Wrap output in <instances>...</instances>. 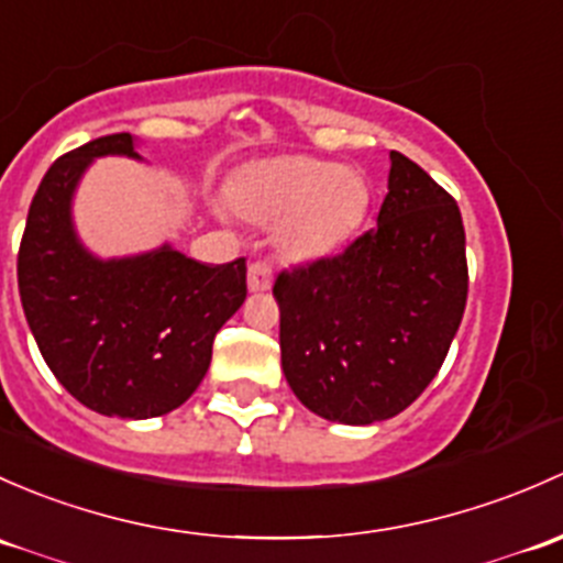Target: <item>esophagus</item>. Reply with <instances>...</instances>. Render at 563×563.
<instances>
[{"label":"esophagus","mask_w":563,"mask_h":563,"mask_svg":"<svg viewBox=\"0 0 563 563\" xmlns=\"http://www.w3.org/2000/svg\"><path fill=\"white\" fill-rule=\"evenodd\" d=\"M246 284L252 292H268L271 284H274V271H271L268 263H252L249 265Z\"/></svg>","instance_id":"esophagus-1"}]
</instances>
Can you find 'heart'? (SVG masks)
Wrapping results in <instances>:
<instances>
[{
  "label": "heart",
  "instance_id": "b5f03b06",
  "mask_svg": "<svg viewBox=\"0 0 563 563\" xmlns=\"http://www.w3.org/2000/svg\"><path fill=\"white\" fill-rule=\"evenodd\" d=\"M224 197L246 222L276 224V249L289 260H322L344 249L371 206L361 173L306 154L246 162L228 178Z\"/></svg>",
  "mask_w": 563,
  "mask_h": 563
}]
</instances>
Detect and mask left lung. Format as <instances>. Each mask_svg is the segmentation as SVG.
<instances>
[{
	"label": "left lung",
	"instance_id": "obj_1",
	"mask_svg": "<svg viewBox=\"0 0 563 563\" xmlns=\"http://www.w3.org/2000/svg\"><path fill=\"white\" fill-rule=\"evenodd\" d=\"M466 292L457 202L409 156L390 152L376 228L339 257L274 284L287 385L330 422L390 420L442 368Z\"/></svg>",
	"mask_w": 563,
	"mask_h": 563
}]
</instances>
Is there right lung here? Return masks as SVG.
Returning a JSON list of instances; mask_svg holds the SVG:
<instances>
[{
  "label": "right lung",
  "mask_w": 563,
  "mask_h": 563,
  "mask_svg": "<svg viewBox=\"0 0 563 563\" xmlns=\"http://www.w3.org/2000/svg\"><path fill=\"white\" fill-rule=\"evenodd\" d=\"M100 156L141 162L130 132L54 162L29 206L19 292L43 361L84 407L121 420L178 409L211 366L213 335L246 300V260L197 263L170 243L97 257L73 219L80 178Z\"/></svg>",
  "instance_id": "obj_1"
}]
</instances>
